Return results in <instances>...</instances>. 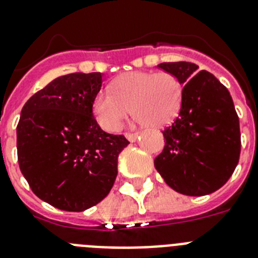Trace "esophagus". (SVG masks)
<instances>
[{"instance_id": "esophagus-1", "label": "esophagus", "mask_w": 258, "mask_h": 258, "mask_svg": "<svg viewBox=\"0 0 258 258\" xmlns=\"http://www.w3.org/2000/svg\"><path fill=\"white\" fill-rule=\"evenodd\" d=\"M125 138H127L130 143H134L138 139V134H125Z\"/></svg>"}]
</instances>
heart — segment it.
<instances>
[{"label":"heart","mask_w":258,"mask_h":258,"mask_svg":"<svg viewBox=\"0 0 258 258\" xmlns=\"http://www.w3.org/2000/svg\"><path fill=\"white\" fill-rule=\"evenodd\" d=\"M111 92H99L93 101V114L107 133H116L133 109L139 122L149 128L169 125L178 116L183 86L168 72H128L111 81Z\"/></svg>","instance_id":"1"}]
</instances>
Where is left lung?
<instances>
[{
	"label": "left lung",
	"instance_id": "1",
	"mask_svg": "<svg viewBox=\"0 0 258 258\" xmlns=\"http://www.w3.org/2000/svg\"><path fill=\"white\" fill-rule=\"evenodd\" d=\"M183 86L178 118L162 131L165 147L155 168L166 185L190 197L207 196L232 176L240 157V125L227 88L192 62H161ZM197 75H196L195 73Z\"/></svg>",
	"mask_w": 258,
	"mask_h": 258
}]
</instances>
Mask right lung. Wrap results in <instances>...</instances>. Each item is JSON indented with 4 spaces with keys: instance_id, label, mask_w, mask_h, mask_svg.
Instances as JSON below:
<instances>
[{
    "instance_id": "obj_1",
    "label": "right lung",
    "mask_w": 258,
    "mask_h": 258,
    "mask_svg": "<svg viewBox=\"0 0 258 258\" xmlns=\"http://www.w3.org/2000/svg\"><path fill=\"white\" fill-rule=\"evenodd\" d=\"M102 73L57 77L25 103L17 125L21 172L36 197L64 211H85L111 190L118 156L130 143L101 130L93 101Z\"/></svg>"
}]
</instances>
